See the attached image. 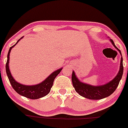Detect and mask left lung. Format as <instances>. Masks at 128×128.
<instances>
[{
    "mask_svg": "<svg viewBox=\"0 0 128 128\" xmlns=\"http://www.w3.org/2000/svg\"><path fill=\"white\" fill-rule=\"evenodd\" d=\"M110 40H111L112 43L114 46V47L119 51L120 54L122 55L121 51L114 45L112 39H110ZM123 58L122 57L120 68V71L118 74L116 76V77L113 79L112 81L108 82L107 84L103 86H93L89 85V84L82 83L79 81L74 72H73L72 76V83H73V86L75 90L80 96H82L85 98H89V99L99 100L105 98V97L110 96L114 92V90L116 89L118 84H119L120 81L122 76H123Z\"/></svg>",
    "mask_w": 128,
    "mask_h": 128,
    "instance_id": "obj_1",
    "label": "left lung"
}]
</instances>
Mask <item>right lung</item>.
<instances>
[{
	"mask_svg": "<svg viewBox=\"0 0 128 128\" xmlns=\"http://www.w3.org/2000/svg\"><path fill=\"white\" fill-rule=\"evenodd\" d=\"M20 39L17 41V42ZM16 43L13 46H12L10 48V49H9L8 53L7 55V61H6V66H5V68H6V74H7L8 78L9 81H10L13 89L17 93L21 95V96H23L28 98H31V99H38V98L44 97V96H46V95H47L50 92L51 88L53 86L54 81L55 77L60 73L62 68L57 70L55 72H53L42 82L39 84H37V85L26 86L18 83V82H17L14 80V78L12 77L8 68L9 57H10L9 55H10V51H11L12 48L16 44Z\"/></svg>",
	"mask_w": 128,
	"mask_h": 128,
	"instance_id": "add662e5",
	"label": "right lung"
}]
</instances>
